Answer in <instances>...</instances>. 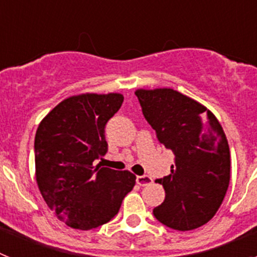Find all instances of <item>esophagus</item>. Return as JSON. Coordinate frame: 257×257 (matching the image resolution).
<instances>
[{
  "mask_svg": "<svg viewBox=\"0 0 257 257\" xmlns=\"http://www.w3.org/2000/svg\"><path fill=\"white\" fill-rule=\"evenodd\" d=\"M152 183H153V179L148 176V175H143V176L136 178V184H139L140 187H145V185H149Z\"/></svg>",
  "mask_w": 257,
  "mask_h": 257,
  "instance_id": "1",
  "label": "esophagus"
}]
</instances>
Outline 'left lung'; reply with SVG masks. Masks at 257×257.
<instances>
[{
    "mask_svg": "<svg viewBox=\"0 0 257 257\" xmlns=\"http://www.w3.org/2000/svg\"><path fill=\"white\" fill-rule=\"evenodd\" d=\"M135 95L157 139L175 154L170 175L157 179L165 201L153 210L175 230L205 225L221 206L230 180V152L210 109L174 88H138Z\"/></svg>",
    "mask_w": 257,
    "mask_h": 257,
    "instance_id": "obj_1",
    "label": "left lung"
}]
</instances>
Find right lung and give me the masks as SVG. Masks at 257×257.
<instances>
[{"mask_svg": "<svg viewBox=\"0 0 257 257\" xmlns=\"http://www.w3.org/2000/svg\"><path fill=\"white\" fill-rule=\"evenodd\" d=\"M122 103L118 92L73 95L38 124V189L50 210L70 228L90 230L112 220L135 185L133 172L92 165L106 153L104 128Z\"/></svg>", "mask_w": 257, "mask_h": 257, "instance_id": "add662e5", "label": "right lung"}]
</instances>
